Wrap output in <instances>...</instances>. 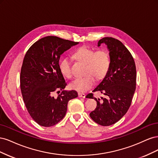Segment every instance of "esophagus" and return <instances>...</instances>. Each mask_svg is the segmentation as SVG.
Returning <instances> with one entry per match:
<instances>
[{"instance_id":"34e87169","label":"esophagus","mask_w":158,"mask_h":158,"mask_svg":"<svg viewBox=\"0 0 158 158\" xmlns=\"http://www.w3.org/2000/svg\"><path fill=\"white\" fill-rule=\"evenodd\" d=\"M78 96L80 97V98H84L85 97V94H84V93H81V92H78Z\"/></svg>"}]
</instances>
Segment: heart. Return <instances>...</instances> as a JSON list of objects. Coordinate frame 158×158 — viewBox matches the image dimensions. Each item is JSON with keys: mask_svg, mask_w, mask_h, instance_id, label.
Masks as SVG:
<instances>
[{"mask_svg": "<svg viewBox=\"0 0 158 158\" xmlns=\"http://www.w3.org/2000/svg\"><path fill=\"white\" fill-rule=\"evenodd\" d=\"M74 57L85 64L84 73L86 75L76 79L70 84L72 89L80 92H85L92 88L95 83V78L98 80L103 78L108 73L111 64L109 54L106 49L95 51L94 49L83 46L74 52ZM59 70L65 77H73L71 62L67 57L60 61Z\"/></svg>", "mask_w": 158, "mask_h": 158, "instance_id": "heart-1", "label": "heart"}]
</instances>
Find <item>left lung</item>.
<instances>
[{
	"mask_svg": "<svg viewBox=\"0 0 158 158\" xmlns=\"http://www.w3.org/2000/svg\"><path fill=\"white\" fill-rule=\"evenodd\" d=\"M106 44L111 59L108 73L92 92H98L107 98H94L92 93L86 95L97 102V107L89 113L90 117L102 126L113 125L125 115L130 107L136 89V70L131 53L122 43L113 37H103L98 46Z\"/></svg>",
	"mask_w": 158,
	"mask_h": 158,
	"instance_id": "left-lung-1",
	"label": "left lung"
}]
</instances>
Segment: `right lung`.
<instances>
[{"mask_svg":"<svg viewBox=\"0 0 158 158\" xmlns=\"http://www.w3.org/2000/svg\"><path fill=\"white\" fill-rule=\"evenodd\" d=\"M78 44L47 36L35 42L25 55L20 72L22 97L30 116L42 127H52L60 121L69 100L78 97L74 90H63L67 84L59 63L60 55ZM55 91L59 94L57 98L53 96Z\"/></svg>","mask_w":158,"mask_h":158,"instance_id":"obj_1","label":"right lung"}]
</instances>
